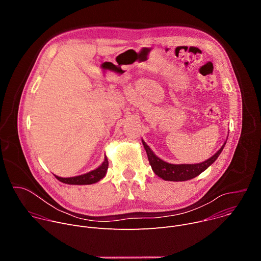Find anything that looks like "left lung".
Here are the masks:
<instances>
[{
  "mask_svg": "<svg viewBox=\"0 0 261 261\" xmlns=\"http://www.w3.org/2000/svg\"><path fill=\"white\" fill-rule=\"evenodd\" d=\"M142 144L146 151L148 162H150L153 171L164 180H171V181L188 180L199 175L202 171H204L210 165H212L217 160V158L219 157V155L221 154L225 145V143L223 144L220 150L214 156H212L210 159L205 160L204 162L196 163V164H170L158 158L153 153L150 146H148L143 140H142Z\"/></svg>",
  "mask_w": 261,
  "mask_h": 261,
  "instance_id": "obj_1",
  "label": "left lung"
}]
</instances>
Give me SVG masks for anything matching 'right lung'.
Listing matches in <instances>:
<instances>
[{"label":"right lung","instance_id":"add662e5","mask_svg":"<svg viewBox=\"0 0 261 261\" xmlns=\"http://www.w3.org/2000/svg\"><path fill=\"white\" fill-rule=\"evenodd\" d=\"M108 168V160L105 157L103 163L96 169L82 174V175H77V176H72V177H61L55 174V176L62 182L65 184H69V185H91L94 182L99 181L100 179H102L107 171Z\"/></svg>","mask_w":261,"mask_h":261}]
</instances>
